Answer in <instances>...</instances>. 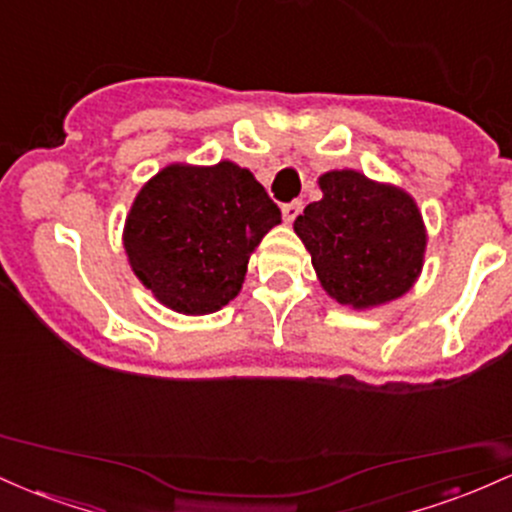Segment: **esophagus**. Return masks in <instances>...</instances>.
<instances>
[{"instance_id": "obj_1", "label": "esophagus", "mask_w": 512, "mask_h": 512, "mask_svg": "<svg viewBox=\"0 0 512 512\" xmlns=\"http://www.w3.org/2000/svg\"><path fill=\"white\" fill-rule=\"evenodd\" d=\"M302 212V203L300 200H292V203H285L283 205V220L287 222V225H292V222L297 220V215Z\"/></svg>"}]
</instances>
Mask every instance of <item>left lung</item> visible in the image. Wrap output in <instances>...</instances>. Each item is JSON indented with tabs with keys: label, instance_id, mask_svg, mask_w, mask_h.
Here are the masks:
<instances>
[{
	"label": "left lung",
	"instance_id": "1",
	"mask_svg": "<svg viewBox=\"0 0 512 512\" xmlns=\"http://www.w3.org/2000/svg\"><path fill=\"white\" fill-rule=\"evenodd\" d=\"M319 186L324 198L304 208L295 232L324 290L355 309L404 295L426 251V229L411 195L358 171H329Z\"/></svg>",
	"mask_w": 512,
	"mask_h": 512
}]
</instances>
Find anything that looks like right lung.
<instances>
[{"label":"right lung","instance_id":"add662e5","mask_svg":"<svg viewBox=\"0 0 512 512\" xmlns=\"http://www.w3.org/2000/svg\"><path fill=\"white\" fill-rule=\"evenodd\" d=\"M278 222L280 208L251 171L171 164L137 193L123 241L159 302L210 314L237 297L251 251Z\"/></svg>","mask_w":512,"mask_h":512}]
</instances>
